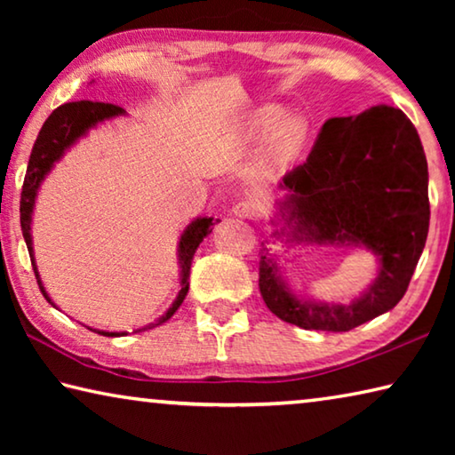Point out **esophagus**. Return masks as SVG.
Listing matches in <instances>:
<instances>
[{"label": "esophagus", "instance_id": "obj_1", "mask_svg": "<svg viewBox=\"0 0 455 455\" xmlns=\"http://www.w3.org/2000/svg\"><path fill=\"white\" fill-rule=\"evenodd\" d=\"M233 211L236 217H241V219H255L259 214V204L255 203V200L244 198V200H241V203L235 204Z\"/></svg>", "mask_w": 455, "mask_h": 455}]
</instances>
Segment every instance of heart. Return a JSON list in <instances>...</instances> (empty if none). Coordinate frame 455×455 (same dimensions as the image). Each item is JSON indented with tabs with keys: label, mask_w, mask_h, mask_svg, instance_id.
Returning <instances> with one entry per match:
<instances>
[{
	"label": "heart",
	"mask_w": 455,
	"mask_h": 455,
	"mask_svg": "<svg viewBox=\"0 0 455 455\" xmlns=\"http://www.w3.org/2000/svg\"><path fill=\"white\" fill-rule=\"evenodd\" d=\"M281 118H283V110H279V108H276V106H263L260 110H257L252 122H255V126L259 130L267 132V130H271L273 126L279 124ZM301 136H303L301 122H299V120H284L283 124L276 128L275 140H276V146H281V148H287V146H292V144H297L299 140H301Z\"/></svg>",
	"instance_id": "1"
}]
</instances>
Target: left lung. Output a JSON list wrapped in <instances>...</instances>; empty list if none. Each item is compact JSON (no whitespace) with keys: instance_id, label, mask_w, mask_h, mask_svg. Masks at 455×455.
<instances>
[{"instance_id":"1","label":"left lung","mask_w":455,"mask_h":455,"mask_svg":"<svg viewBox=\"0 0 455 455\" xmlns=\"http://www.w3.org/2000/svg\"><path fill=\"white\" fill-rule=\"evenodd\" d=\"M283 209L295 238L363 244L381 271L349 305L303 303L283 287L276 260L260 249L259 289L276 317L309 331H351L402 301L429 228L427 160L402 110L375 106L325 122L307 163L284 174Z\"/></svg>"}]
</instances>
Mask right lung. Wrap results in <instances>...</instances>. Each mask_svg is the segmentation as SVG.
<instances>
[{
    "mask_svg": "<svg viewBox=\"0 0 455 455\" xmlns=\"http://www.w3.org/2000/svg\"><path fill=\"white\" fill-rule=\"evenodd\" d=\"M118 114H124V110H122L120 106L92 102V100H78V102L61 104L60 108H56V110L50 114L48 120L44 122L40 134H37V138H36L32 154H29V163H28L24 187H21V198H20V222H21V233H24L28 251H29V259H32V267H34L37 284H40V291L44 292V297L48 299L50 303H52V299L48 297V292L44 291L40 275H37V268L34 263L32 235H29V228H32L29 225H32V211H34L37 188H40V182L44 180V176L48 174L52 164L56 163L61 154H64L68 146L74 144L84 132H86L88 128L96 126L98 122L112 118V116H118ZM211 225H212V219H198L192 222V225L184 230V235L180 236L179 252H180V267H182V289L171 309L166 311L164 317L158 323H164L171 319L176 313V309L182 305L184 297H187L192 257H195V252L198 249V244L203 243V238L212 233ZM96 333L106 335V337L126 335V333H106V331H96Z\"/></svg>",
    "mask_w": 455,
    "mask_h": 455,
    "instance_id": "right-lung-1",
    "label": "right lung"
}]
</instances>
